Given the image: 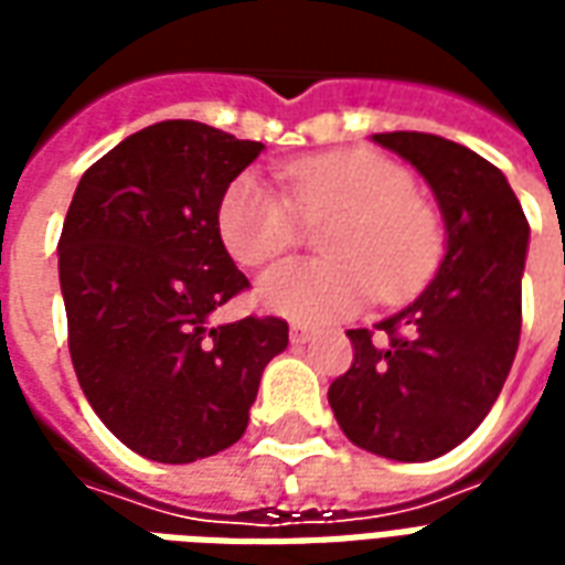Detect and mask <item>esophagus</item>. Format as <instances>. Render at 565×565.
Listing matches in <instances>:
<instances>
[{"instance_id": "obj_1", "label": "esophagus", "mask_w": 565, "mask_h": 565, "mask_svg": "<svg viewBox=\"0 0 565 565\" xmlns=\"http://www.w3.org/2000/svg\"><path fill=\"white\" fill-rule=\"evenodd\" d=\"M311 335H315V330H311V327H306V323H294V327H290V342L294 344L311 342Z\"/></svg>"}]
</instances>
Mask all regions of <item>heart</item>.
<instances>
[{"label":"heart","mask_w":565,"mask_h":565,"mask_svg":"<svg viewBox=\"0 0 565 565\" xmlns=\"http://www.w3.org/2000/svg\"><path fill=\"white\" fill-rule=\"evenodd\" d=\"M287 192L257 172L235 174L217 199V235L238 266L257 269L299 242L303 217L339 211L323 233L330 259H290L263 275L257 302L296 323L356 315L375 294L403 302L424 287L441 259V223L415 178L375 150H332L287 162Z\"/></svg>","instance_id":"heart-1"}]
</instances>
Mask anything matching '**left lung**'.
Wrapping results in <instances>:
<instances>
[{
	"mask_svg": "<svg viewBox=\"0 0 565 565\" xmlns=\"http://www.w3.org/2000/svg\"><path fill=\"white\" fill-rule=\"evenodd\" d=\"M372 139L433 186L448 250L412 306L348 330L354 363L330 384V405L356 448L424 462L472 436L509 379L530 223L505 174L475 150L429 132Z\"/></svg>",
	"mask_w": 565,
	"mask_h": 565,
	"instance_id": "obj_1",
	"label": "left lung"
}]
</instances>
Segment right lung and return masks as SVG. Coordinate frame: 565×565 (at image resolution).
<instances>
[{
  "label": "right lung",
  "instance_id": "right-lung-1",
  "mask_svg": "<svg viewBox=\"0 0 565 565\" xmlns=\"http://www.w3.org/2000/svg\"><path fill=\"white\" fill-rule=\"evenodd\" d=\"M263 145L162 120L81 178L60 235L68 354L93 412L157 462L214 457L245 436L287 320L211 323L250 284L217 235L223 186Z\"/></svg>",
  "mask_w": 565,
  "mask_h": 565
}]
</instances>
